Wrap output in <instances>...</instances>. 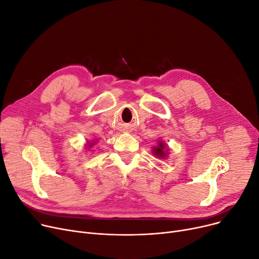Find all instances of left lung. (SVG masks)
I'll list each match as a JSON object with an SVG mask.
<instances>
[{"label": "left lung", "instance_id": "8db88e82", "mask_svg": "<svg viewBox=\"0 0 259 259\" xmlns=\"http://www.w3.org/2000/svg\"><path fill=\"white\" fill-rule=\"evenodd\" d=\"M152 153L155 157L164 159L167 158L169 155V147L161 141L157 142V146H154L152 149Z\"/></svg>", "mask_w": 259, "mask_h": 259}]
</instances>
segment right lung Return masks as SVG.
I'll use <instances>...</instances> for the list:
<instances>
[{
	"instance_id": "right-lung-1",
	"label": "right lung",
	"mask_w": 259,
	"mask_h": 259,
	"mask_svg": "<svg viewBox=\"0 0 259 259\" xmlns=\"http://www.w3.org/2000/svg\"><path fill=\"white\" fill-rule=\"evenodd\" d=\"M97 142V141H95ZM95 142L94 141H89V142H87V144L85 145L86 146V149L88 151H90V148H92V146H94L95 145Z\"/></svg>"
}]
</instances>
